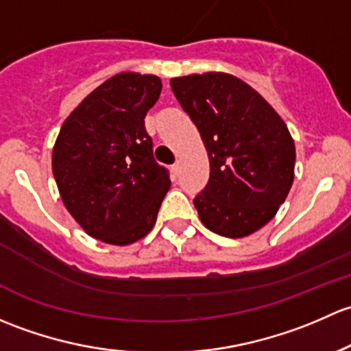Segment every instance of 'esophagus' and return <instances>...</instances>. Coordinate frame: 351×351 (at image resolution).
<instances>
[{"mask_svg": "<svg viewBox=\"0 0 351 351\" xmlns=\"http://www.w3.org/2000/svg\"><path fill=\"white\" fill-rule=\"evenodd\" d=\"M179 167H180V164H179V162H176V164L172 165V172H174V174H177V172H179Z\"/></svg>", "mask_w": 351, "mask_h": 351, "instance_id": "esophagus-1", "label": "esophagus"}]
</instances>
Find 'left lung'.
Instances as JSON below:
<instances>
[{
  "instance_id": "1",
  "label": "left lung",
  "mask_w": 351,
  "mask_h": 351,
  "mask_svg": "<svg viewBox=\"0 0 351 351\" xmlns=\"http://www.w3.org/2000/svg\"><path fill=\"white\" fill-rule=\"evenodd\" d=\"M171 86L208 152L209 180L194 197L202 225L226 238L255 233L277 215L294 180L287 125L252 86L226 72L182 75Z\"/></svg>"
}]
</instances>
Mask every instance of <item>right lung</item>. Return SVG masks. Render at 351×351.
Returning <instances> with one entry per match:
<instances>
[{"mask_svg":"<svg viewBox=\"0 0 351 351\" xmlns=\"http://www.w3.org/2000/svg\"><path fill=\"white\" fill-rule=\"evenodd\" d=\"M160 91L154 74L113 75L69 114L53 145L52 172L64 206L104 243L123 247L149 234L171 187L143 121Z\"/></svg>","mask_w":351,"mask_h":351,"instance_id":"add662e5","label":"right lung"}]
</instances>
